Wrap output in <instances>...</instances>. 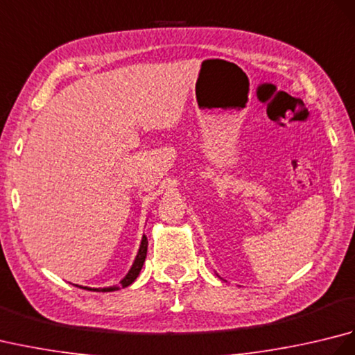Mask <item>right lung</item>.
I'll return each instance as SVG.
<instances>
[{
    "instance_id": "right-lung-1",
    "label": "right lung",
    "mask_w": 355,
    "mask_h": 355,
    "mask_svg": "<svg viewBox=\"0 0 355 355\" xmlns=\"http://www.w3.org/2000/svg\"><path fill=\"white\" fill-rule=\"evenodd\" d=\"M146 252H148V238L143 235L141 243H140V248H139V253H137V256H135L132 267L130 268V271H128V275L122 279V281H120L119 285L105 286V288H88V286H80V288L92 290V291L108 293V291H116V290H120V288H125V286H128V285H131L135 281V279H137V276L140 273V270L143 267V262H145V259H146ZM76 286H79V285H76Z\"/></svg>"
}]
</instances>
